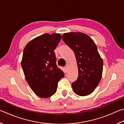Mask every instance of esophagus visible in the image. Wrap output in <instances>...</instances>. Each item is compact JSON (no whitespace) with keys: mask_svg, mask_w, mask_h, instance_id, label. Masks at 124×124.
<instances>
[{"mask_svg":"<svg viewBox=\"0 0 124 124\" xmlns=\"http://www.w3.org/2000/svg\"><path fill=\"white\" fill-rule=\"evenodd\" d=\"M64 69H65V70H66V71L68 70V66H65L64 67Z\"/></svg>","mask_w":124,"mask_h":124,"instance_id":"1","label":"esophagus"}]
</instances>
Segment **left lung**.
I'll return each instance as SVG.
<instances>
[{"instance_id": "obj_1", "label": "left lung", "mask_w": 124, "mask_h": 124, "mask_svg": "<svg viewBox=\"0 0 124 124\" xmlns=\"http://www.w3.org/2000/svg\"><path fill=\"white\" fill-rule=\"evenodd\" d=\"M62 38L75 55L78 67L77 80L72 83L74 93L80 96L91 94L102 78L103 61L95 43L82 32L64 33Z\"/></svg>"}]
</instances>
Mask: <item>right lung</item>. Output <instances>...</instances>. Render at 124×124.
I'll use <instances>...</instances> for the list:
<instances>
[{
    "instance_id": "1",
    "label": "right lung",
    "mask_w": 124,
    "mask_h": 124,
    "mask_svg": "<svg viewBox=\"0 0 124 124\" xmlns=\"http://www.w3.org/2000/svg\"><path fill=\"white\" fill-rule=\"evenodd\" d=\"M61 39L59 33H44L30 40L24 48L21 64L25 78L40 98L54 95L58 82L64 77L56 65L54 53Z\"/></svg>"
}]
</instances>
